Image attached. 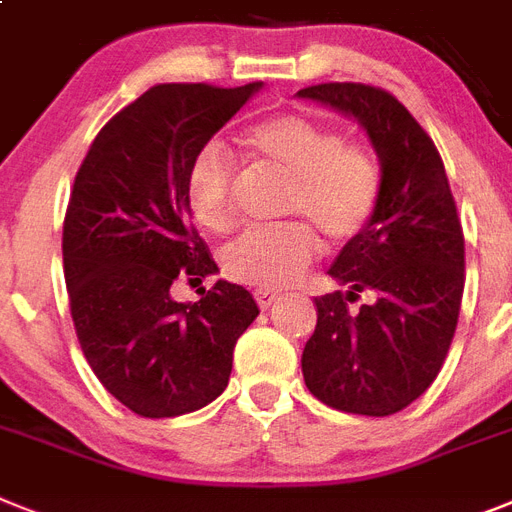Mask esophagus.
<instances>
[{
	"mask_svg": "<svg viewBox=\"0 0 512 512\" xmlns=\"http://www.w3.org/2000/svg\"><path fill=\"white\" fill-rule=\"evenodd\" d=\"M255 299H257V304H260V309H268V307H273L278 299H281V294H276V291H268V289H257Z\"/></svg>",
	"mask_w": 512,
	"mask_h": 512,
	"instance_id": "esophagus-1",
	"label": "esophagus"
}]
</instances>
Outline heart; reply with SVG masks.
<instances>
[{
  "label": "heart",
  "mask_w": 512,
  "mask_h": 512,
  "mask_svg": "<svg viewBox=\"0 0 512 512\" xmlns=\"http://www.w3.org/2000/svg\"><path fill=\"white\" fill-rule=\"evenodd\" d=\"M252 156L291 182L283 203L289 221L249 229L223 249V270L234 281L283 289L315 263L320 239L346 244L362 234L380 203L382 174L367 145L346 143L333 127L299 114H283L244 135ZM234 161L221 145L197 153L187 179V203L200 226L226 231L234 223Z\"/></svg>",
  "instance_id": "heart-1"
}]
</instances>
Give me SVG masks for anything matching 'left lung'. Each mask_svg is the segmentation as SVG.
<instances>
[{
	"label": "left lung",
	"mask_w": 512,
	"mask_h": 512,
	"mask_svg": "<svg viewBox=\"0 0 512 512\" xmlns=\"http://www.w3.org/2000/svg\"><path fill=\"white\" fill-rule=\"evenodd\" d=\"M356 119L380 161L375 216L343 244L315 296L317 325L304 346L309 393L346 414L390 416L435 382L463 296V231L435 143L388 90L322 83L296 93ZM359 293L370 302L348 309Z\"/></svg>",
	"instance_id": "8db88e82"
}]
</instances>
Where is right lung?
Returning <instances> with one entry per match:
<instances>
[{
    "mask_svg": "<svg viewBox=\"0 0 512 512\" xmlns=\"http://www.w3.org/2000/svg\"><path fill=\"white\" fill-rule=\"evenodd\" d=\"M263 83H171L111 119L90 145L64 216L62 255L77 341L101 385L137 416L203 409L226 390L236 338L260 309L216 281L176 302V278L218 273L190 223L197 153Z\"/></svg>",
    "mask_w": 512,
    "mask_h": 512,
    "instance_id": "right-lung-1",
    "label": "right lung"
}]
</instances>
